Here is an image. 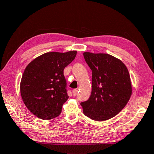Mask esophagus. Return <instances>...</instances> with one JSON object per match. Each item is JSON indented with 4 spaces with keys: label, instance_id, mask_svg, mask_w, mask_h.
<instances>
[{
    "label": "esophagus",
    "instance_id": "34e87169",
    "mask_svg": "<svg viewBox=\"0 0 154 154\" xmlns=\"http://www.w3.org/2000/svg\"><path fill=\"white\" fill-rule=\"evenodd\" d=\"M77 92H78V90L77 89H74L72 90V93H73V95L74 96H76L77 94Z\"/></svg>",
    "mask_w": 154,
    "mask_h": 154
}]
</instances>
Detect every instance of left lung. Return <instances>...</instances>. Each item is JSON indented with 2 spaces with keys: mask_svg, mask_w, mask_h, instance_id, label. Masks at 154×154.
<instances>
[{
  "mask_svg": "<svg viewBox=\"0 0 154 154\" xmlns=\"http://www.w3.org/2000/svg\"><path fill=\"white\" fill-rule=\"evenodd\" d=\"M83 57L92 70V93L81 103L85 116L95 121L111 119L123 109L132 94L127 67L120 60L107 54L84 52Z\"/></svg>",
  "mask_w": 154,
  "mask_h": 154,
  "instance_id": "obj_1",
  "label": "left lung"
}]
</instances>
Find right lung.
I'll return each instance as SVG.
<instances>
[{
  "instance_id": "1",
  "label": "right lung",
  "mask_w": 154,
  "mask_h": 154,
  "mask_svg": "<svg viewBox=\"0 0 154 154\" xmlns=\"http://www.w3.org/2000/svg\"><path fill=\"white\" fill-rule=\"evenodd\" d=\"M77 51L48 52L31 61L20 82L24 105L37 118L47 120L58 117L69 98L64 69L75 59Z\"/></svg>"
}]
</instances>
